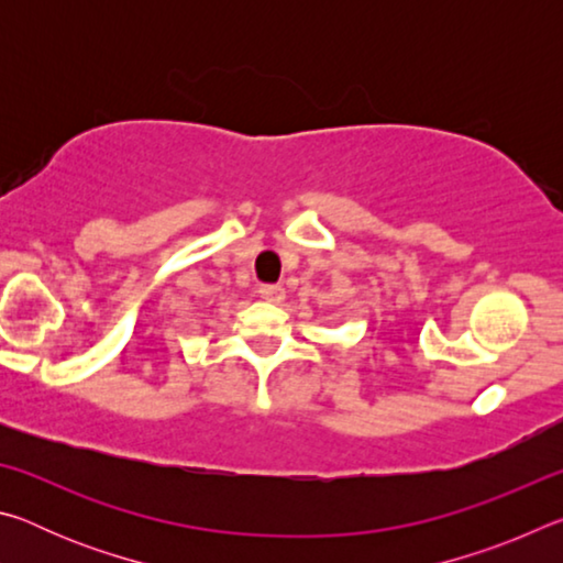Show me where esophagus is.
<instances>
[{
  "mask_svg": "<svg viewBox=\"0 0 563 563\" xmlns=\"http://www.w3.org/2000/svg\"><path fill=\"white\" fill-rule=\"evenodd\" d=\"M258 295L268 302H280L285 298V288H283V285H261Z\"/></svg>",
  "mask_w": 563,
  "mask_h": 563,
  "instance_id": "esophagus-1",
  "label": "esophagus"
}]
</instances>
